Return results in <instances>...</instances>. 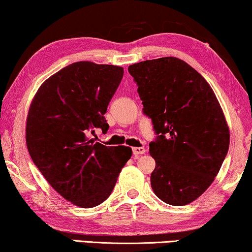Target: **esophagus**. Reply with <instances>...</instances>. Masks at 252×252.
<instances>
[{"instance_id":"34e87169","label":"esophagus","mask_w":252,"mask_h":252,"mask_svg":"<svg viewBox=\"0 0 252 252\" xmlns=\"http://www.w3.org/2000/svg\"><path fill=\"white\" fill-rule=\"evenodd\" d=\"M133 151V155H135V156H140V155H143L146 153V149H144L143 147H136V148H133L132 149Z\"/></svg>"}]
</instances>
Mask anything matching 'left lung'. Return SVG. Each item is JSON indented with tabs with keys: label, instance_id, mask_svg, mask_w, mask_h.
Returning <instances> with one entry per match:
<instances>
[{
	"label": "left lung",
	"instance_id": "1",
	"mask_svg": "<svg viewBox=\"0 0 252 252\" xmlns=\"http://www.w3.org/2000/svg\"><path fill=\"white\" fill-rule=\"evenodd\" d=\"M128 72L157 135L149 143L156 161L151 188L167 204H189L210 187L228 151L229 129L218 99L179 58L140 62Z\"/></svg>",
	"mask_w": 252,
	"mask_h": 252
}]
</instances>
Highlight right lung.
Masks as SVG:
<instances>
[{
  "label": "right lung",
  "mask_w": 252,
  "mask_h": 252,
  "mask_svg": "<svg viewBox=\"0 0 252 252\" xmlns=\"http://www.w3.org/2000/svg\"><path fill=\"white\" fill-rule=\"evenodd\" d=\"M124 75L116 65L77 62L41 85L31 103L26 144L33 163L58 194L80 208L101 204L132 156L128 147L89 139L106 133L105 112Z\"/></svg>",
  "instance_id": "obj_1"
}]
</instances>
